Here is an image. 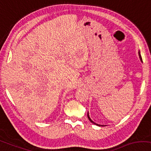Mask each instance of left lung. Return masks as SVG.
<instances>
[{"mask_svg":"<svg viewBox=\"0 0 151 151\" xmlns=\"http://www.w3.org/2000/svg\"><path fill=\"white\" fill-rule=\"evenodd\" d=\"M138 53H139V59H140V60H141V61H142V57H141V55H140V52H139V51ZM88 118L89 120H90V122H92V123H93V124H96V125H98V126H100V127H101H101H104V125L98 124H96V123H95V122H93V121H92V120H91V118H90V116H89V114H88Z\"/></svg>","mask_w":151,"mask_h":151,"instance_id":"left-lung-1","label":"left lung"}]
</instances>
